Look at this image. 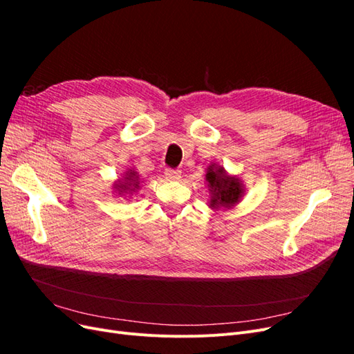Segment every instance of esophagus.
<instances>
[{
    "label": "esophagus",
    "instance_id": "1",
    "mask_svg": "<svg viewBox=\"0 0 354 354\" xmlns=\"http://www.w3.org/2000/svg\"><path fill=\"white\" fill-rule=\"evenodd\" d=\"M181 176V171L176 168H167L165 169V177L167 180H178Z\"/></svg>",
    "mask_w": 354,
    "mask_h": 354
}]
</instances>
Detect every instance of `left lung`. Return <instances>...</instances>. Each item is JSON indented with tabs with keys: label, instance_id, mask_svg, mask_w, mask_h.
Returning a JSON list of instances; mask_svg holds the SVG:
<instances>
[{
	"label": "left lung",
	"instance_id": "left-lung-1",
	"mask_svg": "<svg viewBox=\"0 0 354 354\" xmlns=\"http://www.w3.org/2000/svg\"><path fill=\"white\" fill-rule=\"evenodd\" d=\"M207 180L209 186L214 189V195L211 205H221V207H232L239 202L242 195V186L238 178H230L223 173L221 168L209 169L207 173Z\"/></svg>",
	"mask_w": 354,
	"mask_h": 354
}]
</instances>
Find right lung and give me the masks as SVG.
I'll return each instance as SVG.
<instances>
[{"mask_svg": "<svg viewBox=\"0 0 354 354\" xmlns=\"http://www.w3.org/2000/svg\"><path fill=\"white\" fill-rule=\"evenodd\" d=\"M125 180H127V183H120V185H118V189H121V192H124V190H127V189H130L133 181L136 183L137 177H134V174L131 173V174H128V177H127Z\"/></svg>", "mask_w": 354, "mask_h": 354, "instance_id": "obj_1", "label": "right lung"}]
</instances>
